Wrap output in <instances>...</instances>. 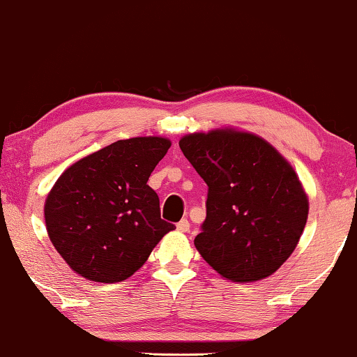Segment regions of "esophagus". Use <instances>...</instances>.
Returning <instances> with one entry per match:
<instances>
[{
    "instance_id": "34e87169",
    "label": "esophagus",
    "mask_w": 357,
    "mask_h": 357,
    "mask_svg": "<svg viewBox=\"0 0 357 357\" xmlns=\"http://www.w3.org/2000/svg\"><path fill=\"white\" fill-rule=\"evenodd\" d=\"M177 231H180V232H188L190 231V222L187 221V219H182V221L177 224Z\"/></svg>"
}]
</instances>
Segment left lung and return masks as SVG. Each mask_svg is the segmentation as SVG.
Here are the masks:
<instances>
[{
  "label": "left lung",
  "mask_w": 357,
  "mask_h": 357,
  "mask_svg": "<svg viewBox=\"0 0 357 357\" xmlns=\"http://www.w3.org/2000/svg\"><path fill=\"white\" fill-rule=\"evenodd\" d=\"M180 149L208 185L195 247L234 282L271 276L297 247L309 198L296 170L261 136L236 128L190 133Z\"/></svg>",
  "instance_id": "left-lung-1"
}]
</instances>
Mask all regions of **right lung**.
Listing matches in <instances>:
<instances>
[{
  "label": "right lung",
  "mask_w": 357,
  "mask_h": 357,
  "mask_svg": "<svg viewBox=\"0 0 357 357\" xmlns=\"http://www.w3.org/2000/svg\"><path fill=\"white\" fill-rule=\"evenodd\" d=\"M170 144L162 136L115 141L58 177L43 214L53 247L73 271L96 282L125 281L174 231L148 185Z\"/></svg>",
  "instance_id": "right-lung-1"
}]
</instances>
